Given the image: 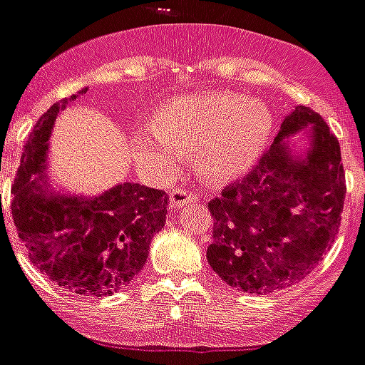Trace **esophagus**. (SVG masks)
Returning a JSON list of instances; mask_svg holds the SVG:
<instances>
[{
	"instance_id": "obj_1",
	"label": "esophagus",
	"mask_w": 365,
	"mask_h": 365,
	"mask_svg": "<svg viewBox=\"0 0 365 365\" xmlns=\"http://www.w3.org/2000/svg\"><path fill=\"white\" fill-rule=\"evenodd\" d=\"M197 200L196 192L188 190V188H177V190L171 192L169 196V207H182L186 203H192Z\"/></svg>"
}]
</instances>
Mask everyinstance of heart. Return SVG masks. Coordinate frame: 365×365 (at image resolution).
Segmentation results:
<instances>
[{
	"instance_id": "1",
	"label": "heart",
	"mask_w": 365,
	"mask_h": 365,
	"mask_svg": "<svg viewBox=\"0 0 365 365\" xmlns=\"http://www.w3.org/2000/svg\"><path fill=\"white\" fill-rule=\"evenodd\" d=\"M272 118L267 106L240 93H211L177 98L133 138L144 173H171L197 154V171L207 180H228L244 173L261 156Z\"/></svg>"
}]
</instances>
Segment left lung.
<instances>
[{"mask_svg":"<svg viewBox=\"0 0 365 365\" xmlns=\"http://www.w3.org/2000/svg\"><path fill=\"white\" fill-rule=\"evenodd\" d=\"M311 133V150L293 158L283 137ZM346 196L341 146L322 115L297 106L259 162L207 203L213 244L207 261L228 285L272 293L297 284L337 238Z\"/></svg>","mask_w":365,"mask_h":365,"instance_id":"1","label":"left lung"}]
</instances>
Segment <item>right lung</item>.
I'll use <instances>...</instances> for the list:
<instances>
[{
	"label": "right lung",
	"mask_w": 365,
	"mask_h": 365,
	"mask_svg": "<svg viewBox=\"0 0 365 365\" xmlns=\"http://www.w3.org/2000/svg\"><path fill=\"white\" fill-rule=\"evenodd\" d=\"M83 93L55 103L34 125L11 188V213L39 272L70 293L104 297L143 270L152 238L165 225L169 196L137 182L95 197L47 196L41 190L53 121Z\"/></svg>",
	"instance_id": "1"
}]
</instances>
